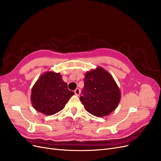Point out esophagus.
Listing matches in <instances>:
<instances>
[{
	"label": "esophagus",
	"instance_id": "34e87169",
	"mask_svg": "<svg viewBox=\"0 0 161 161\" xmlns=\"http://www.w3.org/2000/svg\"><path fill=\"white\" fill-rule=\"evenodd\" d=\"M75 95H76L79 96V95H80V89H75Z\"/></svg>",
	"mask_w": 161,
	"mask_h": 161
}]
</instances>
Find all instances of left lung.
<instances>
[{
    "label": "left lung",
    "mask_w": 161,
    "mask_h": 161,
    "mask_svg": "<svg viewBox=\"0 0 161 161\" xmlns=\"http://www.w3.org/2000/svg\"><path fill=\"white\" fill-rule=\"evenodd\" d=\"M80 100L86 111L97 117L109 115L121 99L119 87L109 73L101 67L86 72Z\"/></svg>",
    "instance_id": "8db88e82"
}]
</instances>
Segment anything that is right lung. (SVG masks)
Segmentation results:
<instances>
[{
	"label": "right lung",
	"mask_w": 161,
	"mask_h": 161,
	"mask_svg": "<svg viewBox=\"0 0 161 161\" xmlns=\"http://www.w3.org/2000/svg\"><path fill=\"white\" fill-rule=\"evenodd\" d=\"M74 94L68 89L60 73L48 71L41 75L33 86L31 101L36 111L52 115L63 109Z\"/></svg>",
	"instance_id": "right-lung-1"
}]
</instances>
